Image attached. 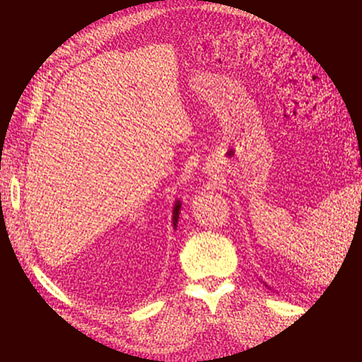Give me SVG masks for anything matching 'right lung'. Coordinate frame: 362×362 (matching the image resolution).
<instances>
[{
	"label": "right lung",
	"mask_w": 362,
	"mask_h": 362,
	"mask_svg": "<svg viewBox=\"0 0 362 362\" xmlns=\"http://www.w3.org/2000/svg\"><path fill=\"white\" fill-rule=\"evenodd\" d=\"M180 207H182L180 201H177V202H175V206H173V216H172V219H173V228H177V223H178V214H180Z\"/></svg>",
	"instance_id": "obj_1"
}]
</instances>
